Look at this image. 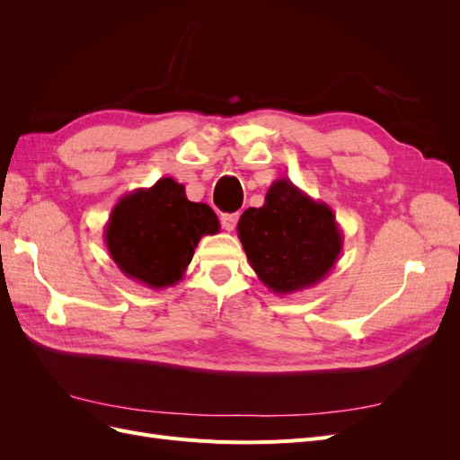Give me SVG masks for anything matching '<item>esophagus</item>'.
Instances as JSON below:
<instances>
[{
    "label": "esophagus",
    "mask_w": 460,
    "mask_h": 460,
    "mask_svg": "<svg viewBox=\"0 0 460 460\" xmlns=\"http://www.w3.org/2000/svg\"><path fill=\"white\" fill-rule=\"evenodd\" d=\"M235 222H238V213H222L220 215V225H222V228L228 230V232L234 230Z\"/></svg>",
    "instance_id": "34e87169"
}]
</instances>
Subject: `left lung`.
<instances>
[{"label":"left lung","instance_id":"8db88e82","mask_svg":"<svg viewBox=\"0 0 460 460\" xmlns=\"http://www.w3.org/2000/svg\"><path fill=\"white\" fill-rule=\"evenodd\" d=\"M238 235L259 280L278 296L323 282L343 249V232L332 208L289 178L272 182L262 207L243 211Z\"/></svg>","mask_w":460,"mask_h":460}]
</instances>
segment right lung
<instances>
[{
	"instance_id": "add662e5",
	"label": "right lung",
	"mask_w": 460,
	"mask_h": 460,
	"mask_svg": "<svg viewBox=\"0 0 460 460\" xmlns=\"http://www.w3.org/2000/svg\"><path fill=\"white\" fill-rule=\"evenodd\" d=\"M220 230L215 211L186 198V188L164 176L151 188L122 196L105 225V245L124 276L151 289L182 280L203 235Z\"/></svg>"
}]
</instances>
